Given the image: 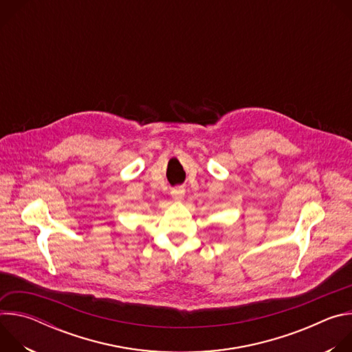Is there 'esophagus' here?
Masks as SVG:
<instances>
[{
	"instance_id": "1",
	"label": "esophagus",
	"mask_w": 352,
	"mask_h": 352,
	"mask_svg": "<svg viewBox=\"0 0 352 352\" xmlns=\"http://www.w3.org/2000/svg\"><path fill=\"white\" fill-rule=\"evenodd\" d=\"M184 196H185V189L181 188V186H177V188H174V189L171 190V197H173L174 200H182Z\"/></svg>"
}]
</instances>
